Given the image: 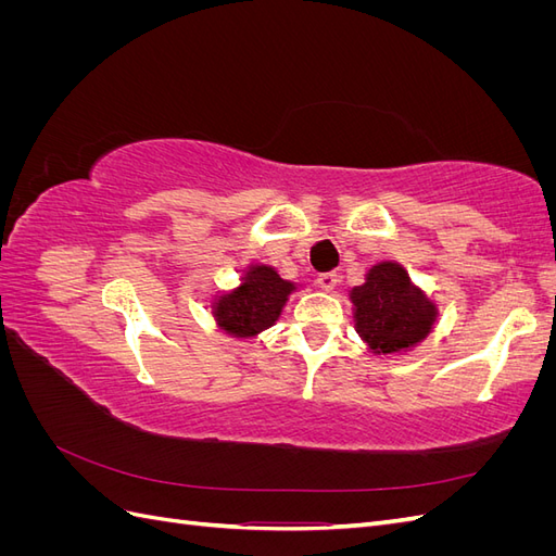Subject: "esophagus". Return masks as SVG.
<instances>
[{
    "mask_svg": "<svg viewBox=\"0 0 556 556\" xmlns=\"http://www.w3.org/2000/svg\"><path fill=\"white\" fill-rule=\"evenodd\" d=\"M315 282H317V288H319V290H325V292H331V290L336 288V285H339V282H341V278H339V274H333V271H327V274H319Z\"/></svg>",
    "mask_w": 556,
    "mask_h": 556,
    "instance_id": "obj_1",
    "label": "esophagus"
}]
</instances>
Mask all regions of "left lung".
<instances>
[{"instance_id":"left-lung-1","label":"left lung","mask_w":556,"mask_h":556,"mask_svg":"<svg viewBox=\"0 0 556 556\" xmlns=\"http://www.w3.org/2000/svg\"><path fill=\"white\" fill-rule=\"evenodd\" d=\"M350 299L357 331L378 355L417 345L435 323V306L396 262L376 264Z\"/></svg>"}]
</instances>
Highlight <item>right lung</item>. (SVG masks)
I'll return each mask as SVG.
<instances>
[{"label":"right lung","mask_w":556,"mask_h":556,"mask_svg":"<svg viewBox=\"0 0 556 556\" xmlns=\"http://www.w3.org/2000/svg\"><path fill=\"white\" fill-rule=\"evenodd\" d=\"M294 282L282 280L271 266L252 264L233 292L217 296L213 315L229 336L250 339L274 327Z\"/></svg>","instance_id":"right-lung-1"}]
</instances>
